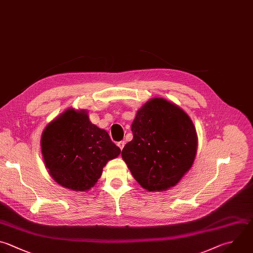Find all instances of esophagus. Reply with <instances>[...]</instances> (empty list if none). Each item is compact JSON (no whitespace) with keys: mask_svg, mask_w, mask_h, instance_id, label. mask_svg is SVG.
<instances>
[{"mask_svg":"<svg viewBox=\"0 0 253 253\" xmlns=\"http://www.w3.org/2000/svg\"><path fill=\"white\" fill-rule=\"evenodd\" d=\"M125 144H126V142L124 141V140H122V141H120V142H118V146L121 148V150L124 148V146H125Z\"/></svg>","mask_w":253,"mask_h":253,"instance_id":"obj_1","label":"esophagus"}]
</instances>
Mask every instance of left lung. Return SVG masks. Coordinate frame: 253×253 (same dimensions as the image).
Wrapping results in <instances>:
<instances>
[{
    "mask_svg": "<svg viewBox=\"0 0 253 253\" xmlns=\"http://www.w3.org/2000/svg\"><path fill=\"white\" fill-rule=\"evenodd\" d=\"M133 138L122 156L139 185L149 192L174 187L195 160L198 138L190 117L177 105L154 98L132 122Z\"/></svg>",
    "mask_w": 253,
    "mask_h": 253,
    "instance_id": "obj_1",
    "label": "left lung"
}]
</instances>
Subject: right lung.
<instances>
[{"instance_id": "obj_1", "label": "right lung", "mask_w": 253, "mask_h": 253, "mask_svg": "<svg viewBox=\"0 0 253 253\" xmlns=\"http://www.w3.org/2000/svg\"><path fill=\"white\" fill-rule=\"evenodd\" d=\"M42 153L56 183L73 191L94 187L109 160L121 149L105 129L93 125L84 110L68 109L42 132Z\"/></svg>"}]
</instances>
